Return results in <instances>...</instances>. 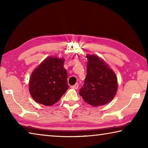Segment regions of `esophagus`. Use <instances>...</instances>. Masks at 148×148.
Instances as JSON below:
<instances>
[{
	"label": "esophagus",
	"mask_w": 148,
	"mask_h": 148,
	"mask_svg": "<svg viewBox=\"0 0 148 148\" xmlns=\"http://www.w3.org/2000/svg\"><path fill=\"white\" fill-rule=\"evenodd\" d=\"M72 88L74 89H77V88H78V84L76 83V84L74 85V86H72Z\"/></svg>",
	"instance_id": "1"
}]
</instances>
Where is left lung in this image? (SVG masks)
I'll list each match as a JSON object with an SVG mask.
<instances>
[{"label":"left lung","instance_id":"8db88e82","mask_svg":"<svg viewBox=\"0 0 148 148\" xmlns=\"http://www.w3.org/2000/svg\"><path fill=\"white\" fill-rule=\"evenodd\" d=\"M87 76L79 93L85 102L97 107L113 100L117 91V78L113 70L96 55L87 54Z\"/></svg>","mask_w":148,"mask_h":148}]
</instances>
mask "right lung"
Masks as SVG:
<instances>
[{"label":"right lung","mask_w":148,"mask_h":148,"mask_svg":"<svg viewBox=\"0 0 148 148\" xmlns=\"http://www.w3.org/2000/svg\"><path fill=\"white\" fill-rule=\"evenodd\" d=\"M64 62V58L47 57L32 72L29 89L35 102L52 106L67 91L69 87L68 75Z\"/></svg>","instance_id":"right-lung-1"}]
</instances>
